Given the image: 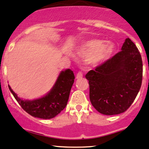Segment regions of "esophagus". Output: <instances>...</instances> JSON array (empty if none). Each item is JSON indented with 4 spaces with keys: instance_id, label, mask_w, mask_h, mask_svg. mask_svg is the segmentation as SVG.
Returning a JSON list of instances; mask_svg holds the SVG:
<instances>
[{
    "instance_id": "34e87169",
    "label": "esophagus",
    "mask_w": 149,
    "mask_h": 149,
    "mask_svg": "<svg viewBox=\"0 0 149 149\" xmlns=\"http://www.w3.org/2000/svg\"><path fill=\"white\" fill-rule=\"evenodd\" d=\"M82 76H83V74H82V71H78V73H77L76 74V78L77 79H80V78H82Z\"/></svg>"
}]
</instances>
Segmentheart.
Here are the masks:
<instances>
[{
    "mask_svg": "<svg viewBox=\"0 0 149 149\" xmlns=\"http://www.w3.org/2000/svg\"><path fill=\"white\" fill-rule=\"evenodd\" d=\"M103 43L101 39L89 41L80 50L79 53L82 55H87L88 61L94 63L106 60L113 53L114 47L110 43L103 44Z\"/></svg>",
    "mask_w": 149,
    "mask_h": 149,
    "instance_id": "1",
    "label": "heart"
}]
</instances>
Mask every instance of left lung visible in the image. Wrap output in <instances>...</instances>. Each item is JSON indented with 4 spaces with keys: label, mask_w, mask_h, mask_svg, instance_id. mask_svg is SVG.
I'll list each match as a JSON object with an SVG mask.
<instances>
[{
    "label": "left lung",
    "mask_w": 149,
    "mask_h": 149,
    "mask_svg": "<svg viewBox=\"0 0 149 149\" xmlns=\"http://www.w3.org/2000/svg\"><path fill=\"white\" fill-rule=\"evenodd\" d=\"M142 73L140 53L126 38L121 51L86 74L92 105L105 115L124 112L140 89Z\"/></svg>",
    "instance_id": "obj_1"
}]
</instances>
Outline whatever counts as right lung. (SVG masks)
<instances>
[{"mask_svg": "<svg viewBox=\"0 0 149 149\" xmlns=\"http://www.w3.org/2000/svg\"><path fill=\"white\" fill-rule=\"evenodd\" d=\"M73 71H62L56 83L46 96L34 101H23L17 96L8 85L10 92L21 107L27 113L41 119H52L65 108L69 100L70 91L74 82Z\"/></svg>", "mask_w": 149, "mask_h": 149, "instance_id": "obj_1", "label": "right lung"}]
</instances>
